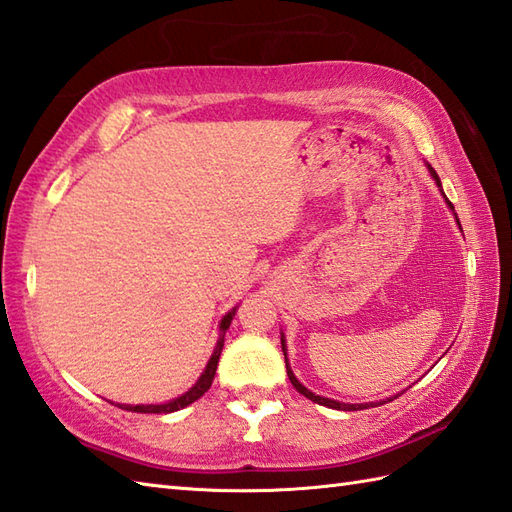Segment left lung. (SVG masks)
Instances as JSON below:
<instances>
[{
    "label": "left lung",
    "instance_id": "8db88e82",
    "mask_svg": "<svg viewBox=\"0 0 512 512\" xmlns=\"http://www.w3.org/2000/svg\"><path fill=\"white\" fill-rule=\"evenodd\" d=\"M427 165V170H430V176L434 178L436 181V185H438V189H441V194H443V198H445V202H447V207L454 211V205H451V202L447 200V196H445V192H443V185H441V178H438V174H436V170L432 168L430 163H425ZM456 216V213H454ZM456 222H458V216H456ZM460 224V222H458ZM281 349H283V355H285V368H288V377H290V382H292V386L301 392L303 397H307L310 401H314V403H318V406H327V408H334V410H366V408H373V406H382V403H386V401H392V397H388L386 401H371V403H342V401H334V399H327V397H320V395H316V392H312V390H307L299 379L294 377V373H292V368H290V364H288V349H285V336L281 334Z\"/></svg>",
    "mask_w": 512,
    "mask_h": 512
}]
</instances>
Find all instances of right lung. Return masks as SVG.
I'll return each instance as SVG.
<instances>
[{
  "instance_id": "add662e5",
  "label": "right lung",
  "mask_w": 512,
  "mask_h": 512,
  "mask_svg": "<svg viewBox=\"0 0 512 512\" xmlns=\"http://www.w3.org/2000/svg\"><path fill=\"white\" fill-rule=\"evenodd\" d=\"M237 312V307H233L231 312H227L222 316L220 320V338H218V344L216 349H213L211 358L205 366V371H202V375L198 377V382L189 388L187 392H183L181 397H176L168 403H148V406H126V403H117L122 410H128V412H141V414H170V412H176L181 408H187L189 403H194L196 399H200L205 392L211 388V382H213V375H216V368H218V360H220V353H222V347H224V334H227V329L231 327V320Z\"/></svg>"
}]
</instances>
